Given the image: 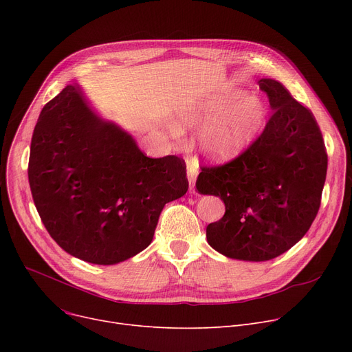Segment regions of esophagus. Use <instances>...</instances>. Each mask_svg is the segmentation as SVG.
<instances>
[{
    "instance_id": "obj_1",
    "label": "esophagus",
    "mask_w": 352,
    "mask_h": 352,
    "mask_svg": "<svg viewBox=\"0 0 352 352\" xmlns=\"http://www.w3.org/2000/svg\"><path fill=\"white\" fill-rule=\"evenodd\" d=\"M198 170H197V160H187V177L190 182V190L194 191L195 181H197Z\"/></svg>"
}]
</instances>
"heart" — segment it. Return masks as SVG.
<instances>
[{
  "mask_svg": "<svg viewBox=\"0 0 352 352\" xmlns=\"http://www.w3.org/2000/svg\"><path fill=\"white\" fill-rule=\"evenodd\" d=\"M267 117L261 98L244 96L239 89L215 92L204 100L181 107L174 126H201L197 145L212 161H230L241 155L254 142Z\"/></svg>",
  "mask_w": 352,
  "mask_h": 352,
  "instance_id": "1",
  "label": "heart"
}]
</instances>
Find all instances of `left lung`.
Instances as JSON below:
<instances>
[{"label":"left lung","mask_w":352,"mask_h":352,"mask_svg":"<svg viewBox=\"0 0 352 352\" xmlns=\"http://www.w3.org/2000/svg\"><path fill=\"white\" fill-rule=\"evenodd\" d=\"M272 116L247 151L202 166L195 187L219 197L226 214L207 227L208 244L228 258L268 261L309 230L321 204L328 157L312 113L278 81L261 78Z\"/></svg>","instance_id":"obj_1"}]
</instances>
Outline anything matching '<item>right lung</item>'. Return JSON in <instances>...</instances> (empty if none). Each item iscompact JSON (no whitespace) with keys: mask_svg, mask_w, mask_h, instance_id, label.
I'll use <instances>...</instances> for the list:
<instances>
[{"mask_svg":"<svg viewBox=\"0 0 352 352\" xmlns=\"http://www.w3.org/2000/svg\"><path fill=\"white\" fill-rule=\"evenodd\" d=\"M28 181L54 241L98 265L145 250L164 206L188 191L186 162L175 155L145 157L133 135L100 118L76 85L41 111Z\"/></svg>","mask_w":352,"mask_h":352,"instance_id":"right-lung-1","label":"right lung"}]
</instances>
